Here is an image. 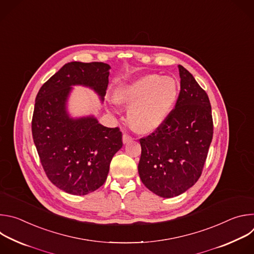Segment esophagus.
I'll return each instance as SVG.
<instances>
[{
  "instance_id": "obj_1",
  "label": "esophagus",
  "mask_w": 254,
  "mask_h": 254,
  "mask_svg": "<svg viewBox=\"0 0 254 254\" xmlns=\"http://www.w3.org/2000/svg\"><path fill=\"white\" fill-rule=\"evenodd\" d=\"M131 140H132V137L129 136L128 134L125 133V134L123 135V141H124V143H128V142H130Z\"/></svg>"
}]
</instances>
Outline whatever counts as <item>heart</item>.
<instances>
[{
	"label": "heart",
	"mask_w": 254,
	"mask_h": 254,
	"mask_svg": "<svg viewBox=\"0 0 254 254\" xmlns=\"http://www.w3.org/2000/svg\"><path fill=\"white\" fill-rule=\"evenodd\" d=\"M180 93V83L173 76L150 73L120 87L116 100L129 107L127 122L137 133L157 130L172 113Z\"/></svg>",
	"instance_id": "1"
}]
</instances>
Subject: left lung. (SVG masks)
I'll list each match as a JSON object with an SVG mask.
<instances>
[{
	"label": "left lung",
	"mask_w": 254,
	"mask_h": 254,
	"mask_svg": "<svg viewBox=\"0 0 254 254\" xmlns=\"http://www.w3.org/2000/svg\"><path fill=\"white\" fill-rule=\"evenodd\" d=\"M181 90L163 125L139 139L142 184L163 198L179 196L199 180L213 137L211 104L193 75L179 65Z\"/></svg>",
	"instance_id": "obj_1"
}]
</instances>
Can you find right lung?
<instances>
[{"instance_id":"1","label":"right lung","mask_w":254,"mask_h":254,"mask_svg":"<svg viewBox=\"0 0 254 254\" xmlns=\"http://www.w3.org/2000/svg\"><path fill=\"white\" fill-rule=\"evenodd\" d=\"M110 68L102 62L67 63L36 96L34 143L51 183L68 194L86 195L102 186L113 157L123 147L119 127H103L93 117L71 119L66 112L71 85L88 86L103 100Z\"/></svg>"}]
</instances>
